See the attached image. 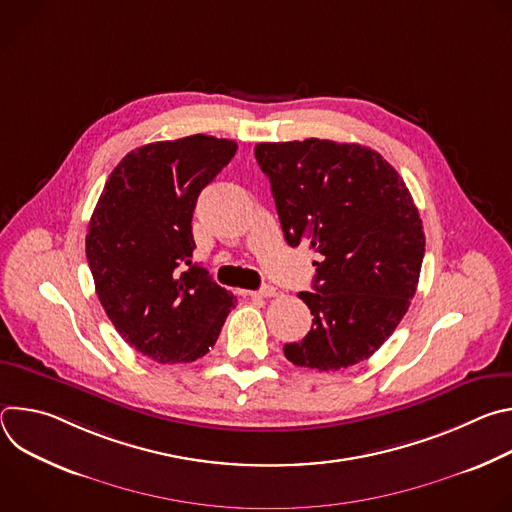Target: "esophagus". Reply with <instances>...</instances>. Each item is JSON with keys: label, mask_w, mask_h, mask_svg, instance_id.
I'll return each instance as SVG.
<instances>
[{"label": "esophagus", "mask_w": 512, "mask_h": 512, "mask_svg": "<svg viewBox=\"0 0 512 512\" xmlns=\"http://www.w3.org/2000/svg\"><path fill=\"white\" fill-rule=\"evenodd\" d=\"M275 294H277V291H275L273 285H263V287L257 289V291H249L251 298H273Z\"/></svg>", "instance_id": "34e87169"}]
</instances>
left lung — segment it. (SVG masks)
<instances>
[{"mask_svg":"<svg viewBox=\"0 0 512 512\" xmlns=\"http://www.w3.org/2000/svg\"><path fill=\"white\" fill-rule=\"evenodd\" d=\"M289 247L308 243L314 291L298 294L314 316L283 346L296 367L340 371L369 358L395 332L415 296L425 253L413 198L371 148L310 137L257 143Z\"/></svg>","mask_w":512,"mask_h":512,"instance_id":"left-lung-1","label":"left lung"}]
</instances>
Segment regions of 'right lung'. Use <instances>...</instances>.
<instances>
[{
  "label": "right lung",
  "mask_w": 512,
  "mask_h": 512,
  "mask_svg": "<svg viewBox=\"0 0 512 512\" xmlns=\"http://www.w3.org/2000/svg\"><path fill=\"white\" fill-rule=\"evenodd\" d=\"M235 152V141L202 133L141 145L93 210L85 243L99 302L121 338L156 362L204 356L237 304L192 261L198 194Z\"/></svg>",
  "instance_id": "obj_1"
}]
</instances>
